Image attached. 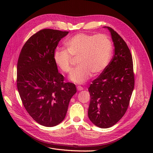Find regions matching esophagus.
Wrapping results in <instances>:
<instances>
[{
	"mask_svg": "<svg viewBox=\"0 0 153 153\" xmlns=\"http://www.w3.org/2000/svg\"><path fill=\"white\" fill-rule=\"evenodd\" d=\"M77 90H78L79 91H82V90L84 89V88H83L82 86L79 85V86L77 87Z\"/></svg>",
	"mask_w": 153,
	"mask_h": 153,
	"instance_id": "esophagus-1",
	"label": "esophagus"
}]
</instances>
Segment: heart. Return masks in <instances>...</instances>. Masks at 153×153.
<instances>
[{
	"label": "heart",
	"instance_id": "1",
	"mask_svg": "<svg viewBox=\"0 0 153 153\" xmlns=\"http://www.w3.org/2000/svg\"><path fill=\"white\" fill-rule=\"evenodd\" d=\"M66 50L56 49L53 60L62 71L71 73L72 57H79V66L70 76L71 81L83 84L91 74L97 76L105 70L110 62L112 45L105 35H97L80 33L75 35L65 43Z\"/></svg>",
	"mask_w": 153,
	"mask_h": 153
}]
</instances>
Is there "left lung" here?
Segmentation results:
<instances>
[{"label": "left lung", "instance_id": "obj_1", "mask_svg": "<svg viewBox=\"0 0 153 153\" xmlns=\"http://www.w3.org/2000/svg\"><path fill=\"white\" fill-rule=\"evenodd\" d=\"M114 45V55L102 74L89 87L91 102L88 117L95 126L107 128L125 115L134 89L132 56L126 43L108 27Z\"/></svg>", "mask_w": 153, "mask_h": 153}]
</instances>
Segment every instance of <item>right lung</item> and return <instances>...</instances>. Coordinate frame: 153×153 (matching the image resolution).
Here are the masks:
<instances>
[{
    "mask_svg": "<svg viewBox=\"0 0 153 153\" xmlns=\"http://www.w3.org/2000/svg\"><path fill=\"white\" fill-rule=\"evenodd\" d=\"M69 31L43 29L23 45L17 63V84L29 115L47 127L58 125L66 117L75 84L64 82L53 60V52Z\"/></svg>",
    "mask_w": 153,
    "mask_h": 153,
    "instance_id": "obj_1",
    "label": "right lung"
}]
</instances>
